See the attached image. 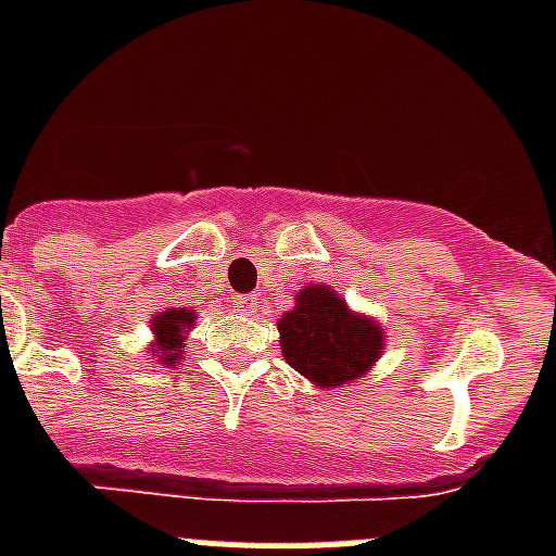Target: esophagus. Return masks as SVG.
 <instances>
[{
    "instance_id": "obj_1",
    "label": "esophagus",
    "mask_w": 556,
    "mask_h": 556,
    "mask_svg": "<svg viewBox=\"0 0 556 556\" xmlns=\"http://www.w3.org/2000/svg\"><path fill=\"white\" fill-rule=\"evenodd\" d=\"M233 306H237V312L252 314V312H257V306H261V299L252 293H244V295H237V299H233Z\"/></svg>"
}]
</instances>
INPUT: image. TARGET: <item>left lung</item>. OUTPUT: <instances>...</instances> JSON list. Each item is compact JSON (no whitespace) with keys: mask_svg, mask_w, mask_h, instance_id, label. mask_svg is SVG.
Masks as SVG:
<instances>
[{"mask_svg":"<svg viewBox=\"0 0 556 556\" xmlns=\"http://www.w3.org/2000/svg\"><path fill=\"white\" fill-rule=\"evenodd\" d=\"M285 361L317 387L357 379L382 355V330L346 309L333 290L309 285L279 319Z\"/></svg>","mask_w":556,"mask_h":556,"instance_id":"1","label":"left lung"}]
</instances>
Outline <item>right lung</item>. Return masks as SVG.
Instances as JSON below:
<instances>
[{
  "label": "right lung",
  "instance_id": "1",
  "mask_svg": "<svg viewBox=\"0 0 556 556\" xmlns=\"http://www.w3.org/2000/svg\"><path fill=\"white\" fill-rule=\"evenodd\" d=\"M190 325H193V312L190 309H172L153 319L155 350L161 352L159 357L164 361V366L179 361V355H182V330H188Z\"/></svg>",
  "mask_w": 556,
  "mask_h": 556
}]
</instances>
